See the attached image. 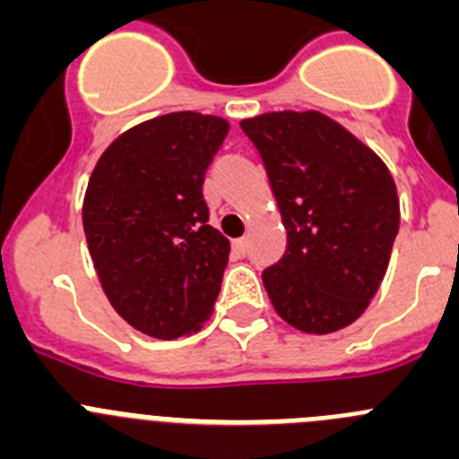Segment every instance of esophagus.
Wrapping results in <instances>:
<instances>
[{"instance_id": "esophagus-1", "label": "esophagus", "mask_w": 459, "mask_h": 459, "mask_svg": "<svg viewBox=\"0 0 459 459\" xmlns=\"http://www.w3.org/2000/svg\"><path fill=\"white\" fill-rule=\"evenodd\" d=\"M247 247H249V242H247V238L233 239V254L245 255V254H247Z\"/></svg>"}]
</instances>
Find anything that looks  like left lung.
Returning <instances> with one entry per match:
<instances>
[{"mask_svg":"<svg viewBox=\"0 0 459 459\" xmlns=\"http://www.w3.org/2000/svg\"><path fill=\"white\" fill-rule=\"evenodd\" d=\"M267 169L288 249L263 272L272 307L304 333L348 327L377 295L400 226L386 164L320 111L239 123Z\"/></svg>","mask_w":459,"mask_h":459,"instance_id":"1","label":"left lung"}]
</instances>
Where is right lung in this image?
Masks as SVG:
<instances>
[{"mask_svg":"<svg viewBox=\"0 0 459 459\" xmlns=\"http://www.w3.org/2000/svg\"><path fill=\"white\" fill-rule=\"evenodd\" d=\"M229 127L199 111L164 114L114 139L91 173V260L114 311L146 336H189L212 316L230 245L208 224L201 189Z\"/></svg>","mask_w":459,"mask_h":459,"instance_id":"add662e5","label":"right lung"}]
</instances>
